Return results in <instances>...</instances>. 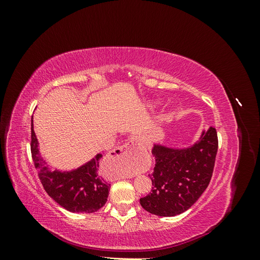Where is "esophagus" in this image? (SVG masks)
<instances>
[{"label":"esophagus","instance_id":"obj_1","mask_svg":"<svg viewBox=\"0 0 260 260\" xmlns=\"http://www.w3.org/2000/svg\"><path fill=\"white\" fill-rule=\"evenodd\" d=\"M140 147V143L137 139H132L128 142L123 143L122 145H120L119 147H117L116 149H113L112 152H109V158L113 160H117V161H125L130 156H132V154L135 153L137 149ZM124 176L122 175H117L116 178H123Z\"/></svg>","mask_w":260,"mask_h":260}]
</instances>
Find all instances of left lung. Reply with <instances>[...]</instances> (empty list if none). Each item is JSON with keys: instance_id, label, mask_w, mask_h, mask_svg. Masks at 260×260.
I'll use <instances>...</instances> for the list:
<instances>
[{"instance_id": "obj_1", "label": "left lung", "mask_w": 260, "mask_h": 260, "mask_svg": "<svg viewBox=\"0 0 260 260\" xmlns=\"http://www.w3.org/2000/svg\"><path fill=\"white\" fill-rule=\"evenodd\" d=\"M218 151L216 129L203 130L200 138L188 146H168L154 142L152 153L155 168L152 193L140 200L146 211L160 217L182 214L206 190L214 171Z\"/></svg>"}]
</instances>
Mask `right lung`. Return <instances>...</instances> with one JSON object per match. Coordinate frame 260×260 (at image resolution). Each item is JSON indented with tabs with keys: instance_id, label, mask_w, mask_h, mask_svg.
<instances>
[{
	"instance_id": "add662e5",
	"label": "right lung",
	"mask_w": 260,
	"mask_h": 260,
	"mask_svg": "<svg viewBox=\"0 0 260 260\" xmlns=\"http://www.w3.org/2000/svg\"><path fill=\"white\" fill-rule=\"evenodd\" d=\"M34 116L31 119V155L41 183L58 205L70 212H95L105 205L109 186L99 175L102 158L98 153L80 167L70 170H52L42 157L39 141L34 130Z\"/></svg>"
}]
</instances>
